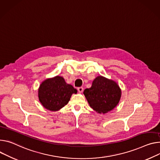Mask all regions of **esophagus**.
Masks as SVG:
<instances>
[{
    "mask_svg": "<svg viewBox=\"0 0 160 160\" xmlns=\"http://www.w3.org/2000/svg\"><path fill=\"white\" fill-rule=\"evenodd\" d=\"M77 90L79 92H82L83 91V88H82V87H80V88H77Z\"/></svg>",
    "mask_w": 160,
    "mask_h": 160,
    "instance_id": "1",
    "label": "esophagus"
}]
</instances>
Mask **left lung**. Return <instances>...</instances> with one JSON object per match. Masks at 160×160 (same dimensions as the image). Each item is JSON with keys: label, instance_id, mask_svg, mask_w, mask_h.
<instances>
[{"label": "left lung", "instance_id": "obj_1", "mask_svg": "<svg viewBox=\"0 0 160 160\" xmlns=\"http://www.w3.org/2000/svg\"><path fill=\"white\" fill-rule=\"evenodd\" d=\"M83 94L90 107L99 113H105L113 110L121 96L117 83L101 76L96 77L91 88L85 89Z\"/></svg>", "mask_w": 160, "mask_h": 160}]
</instances>
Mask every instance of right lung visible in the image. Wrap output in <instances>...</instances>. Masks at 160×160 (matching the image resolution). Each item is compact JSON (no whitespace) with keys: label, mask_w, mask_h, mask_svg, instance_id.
Returning <instances> with one entry per match:
<instances>
[{"label":"right lung","mask_w":160,"mask_h":160,"mask_svg":"<svg viewBox=\"0 0 160 160\" xmlns=\"http://www.w3.org/2000/svg\"><path fill=\"white\" fill-rule=\"evenodd\" d=\"M77 91L64 79L57 76L47 79L39 86L38 97L42 105L51 111H57L68 104L72 94Z\"/></svg>","instance_id":"1"}]
</instances>
